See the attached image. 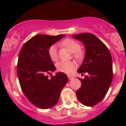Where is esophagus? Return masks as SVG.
Listing matches in <instances>:
<instances>
[{
	"mask_svg": "<svg viewBox=\"0 0 126 126\" xmlns=\"http://www.w3.org/2000/svg\"><path fill=\"white\" fill-rule=\"evenodd\" d=\"M68 78H69V80H72V79H74V77L72 76H68Z\"/></svg>",
	"mask_w": 126,
	"mask_h": 126,
	"instance_id": "34e87169",
	"label": "esophagus"
}]
</instances>
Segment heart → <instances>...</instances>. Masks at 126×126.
<instances>
[{
    "label": "heart",
    "mask_w": 126,
    "mask_h": 126,
    "mask_svg": "<svg viewBox=\"0 0 126 126\" xmlns=\"http://www.w3.org/2000/svg\"><path fill=\"white\" fill-rule=\"evenodd\" d=\"M63 44L69 49L72 53H74V56L76 58H80L81 53L80 51V46L79 43L72 39H66L63 42ZM49 54L51 60L57 61L58 59L57 45L54 44L50 47L49 49ZM58 71L63 73L70 74L75 70L76 65L73 62L62 61L58 63L56 65Z\"/></svg>",
    "instance_id": "obj_1"
}]
</instances>
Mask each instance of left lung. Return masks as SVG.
<instances>
[{
    "instance_id": "8db88e82",
    "label": "left lung",
    "mask_w": 126,
    "mask_h": 126,
    "mask_svg": "<svg viewBox=\"0 0 126 126\" xmlns=\"http://www.w3.org/2000/svg\"><path fill=\"white\" fill-rule=\"evenodd\" d=\"M72 37L82 42L85 47V57L77 72L88 73L84 79L79 78L81 85L76 92L77 97L84 106H94L105 97L112 80L111 53L94 34L82 33Z\"/></svg>"
}]
</instances>
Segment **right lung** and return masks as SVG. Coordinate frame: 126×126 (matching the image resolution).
<instances>
[{
	"mask_svg": "<svg viewBox=\"0 0 126 126\" xmlns=\"http://www.w3.org/2000/svg\"><path fill=\"white\" fill-rule=\"evenodd\" d=\"M66 36L38 34L27 41L19 54L17 75L20 87L27 99L41 109L54 106L68 77L58 72L49 79L47 74L56 69L49 54L50 47Z\"/></svg>",
	"mask_w": 126,
	"mask_h": 126,
	"instance_id": "1",
	"label": "right lung"
}]
</instances>
